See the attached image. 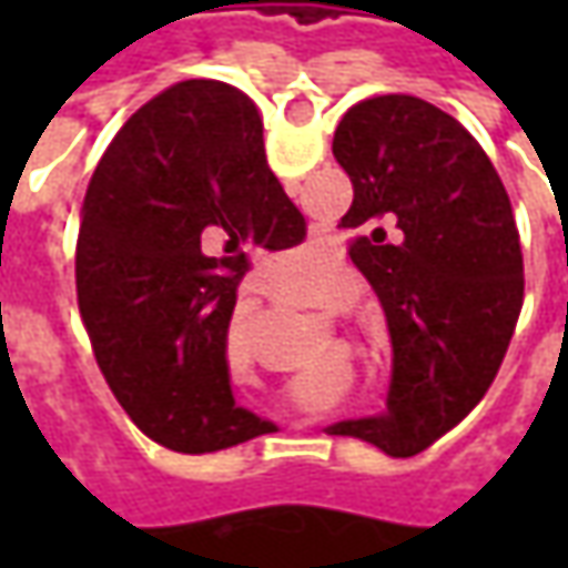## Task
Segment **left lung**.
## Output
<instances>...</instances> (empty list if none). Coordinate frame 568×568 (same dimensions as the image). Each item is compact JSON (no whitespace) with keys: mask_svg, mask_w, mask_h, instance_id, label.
<instances>
[{"mask_svg":"<svg viewBox=\"0 0 568 568\" xmlns=\"http://www.w3.org/2000/svg\"><path fill=\"white\" fill-rule=\"evenodd\" d=\"M332 151L354 183L338 227L379 296L392 382L385 410L328 433L407 458L468 414L506 357L525 296L513 202L468 129L410 94L351 106Z\"/></svg>","mask_w":568,"mask_h":568,"instance_id":"obj_1","label":"left lung"}]
</instances>
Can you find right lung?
<instances>
[{
  "mask_svg": "<svg viewBox=\"0 0 568 568\" xmlns=\"http://www.w3.org/2000/svg\"><path fill=\"white\" fill-rule=\"evenodd\" d=\"M303 240L243 91L180 81L116 132L84 195L78 306L103 379L144 436L202 455L272 433L233 398L230 316L250 250Z\"/></svg>",
  "mask_w": 568,
  "mask_h": 568,
  "instance_id": "add662e5",
  "label": "right lung"
}]
</instances>
